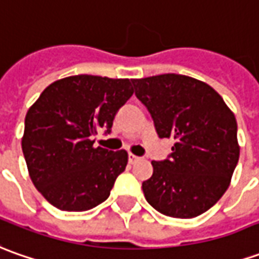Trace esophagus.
<instances>
[{
  "mask_svg": "<svg viewBox=\"0 0 259 259\" xmlns=\"http://www.w3.org/2000/svg\"><path fill=\"white\" fill-rule=\"evenodd\" d=\"M139 160H142V157H139V156H135V154L129 153V163H130V164H135V163H137Z\"/></svg>",
  "mask_w": 259,
  "mask_h": 259,
  "instance_id": "34e87169",
  "label": "esophagus"
}]
</instances>
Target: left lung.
I'll return each instance as SVG.
<instances>
[{"mask_svg": "<svg viewBox=\"0 0 259 259\" xmlns=\"http://www.w3.org/2000/svg\"><path fill=\"white\" fill-rule=\"evenodd\" d=\"M132 83L160 139L176 140L166 160L152 161L153 176L142 184L147 203L168 217L203 214L226 193L240 159L235 116L211 86L190 76Z\"/></svg>", "mask_w": 259, "mask_h": 259, "instance_id": "left-lung-1", "label": "left lung"}]
</instances>
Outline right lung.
<instances>
[{"label":"right lung","instance_id":"obj_1","mask_svg":"<svg viewBox=\"0 0 259 259\" xmlns=\"http://www.w3.org/2000/svg\"><path fill=\"white\" fill-rule=\"evenodd\" d=\"M130 79L76 75L56 80L25 116L22 153L33 186L62 211H88L106 200L127 153L93 147L100 129L133 95Z\"/></svg>","mask_w":259,"mask_h":259}]
</instances>
